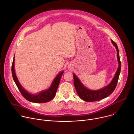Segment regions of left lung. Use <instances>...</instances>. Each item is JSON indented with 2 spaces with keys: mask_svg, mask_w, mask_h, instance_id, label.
Masks as SVG:
<instances>
[{
  "mask_svg": "<svg viewBox=\"0 0 134 134\" xmlns=\"http://www.w3.org/2000/svg\"><path fill=\"white\" fill-rule=\"evenodd\" d=\"M111 42L115 46L117 51V59L119 63V66L115 74V76L107 86L98 90H89L83 85L79 79L75 74H73L74 85L76 89L77 93L81 99L86 102H92L101 100L110 95L115 89L121 71V61L118 46L112 40Z\"/></svg>",
  "mask_w": 134,
  "mask_h": 134,
  "instance_id": "1",
  "label": "left lung"
}]
</instances>
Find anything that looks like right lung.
Wrapping results in <instances>:
<instances>
[{
	"instance_id": "right-lung-1",
	"label": "right lung",
	"mask_w": 134,
	"mask_h": 134,
	"mask_svg": "<svg viewBox=\"0 0 134 134\" xmlns=\"http://www.w3.org/2000/svg\"><path fill=\"white\" fill-rule=\"evenodd\" d=\"M63 73V71L60 72L55 78L54 79L51 87L46 90H44L38 93L37 94H32L26 91L19 83L18 78L16 76L14 70V57L13 58L12 65V74L13 80L16 85L21 95L27 100L33 103H43L48 102L51 100L56 95L58 87L59 86L61 76Z\"/></svg>"
}]
</instances>
